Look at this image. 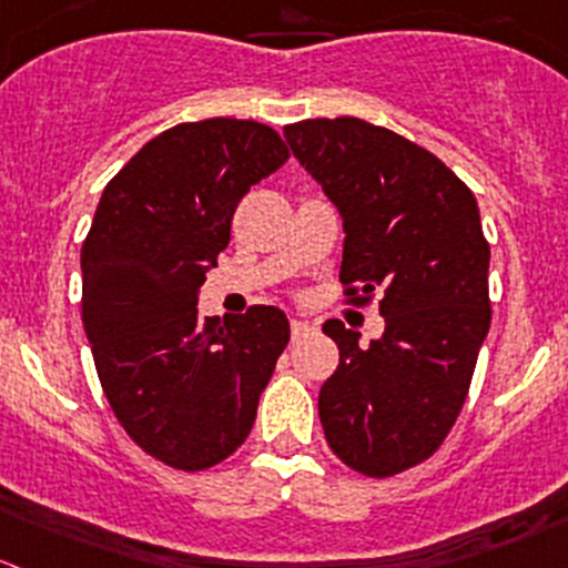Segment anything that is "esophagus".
Returning <instances> with one entry per match:
<instances>
[{
  "label": "esophagus",
  "instance_id": "1",
  "mask_svg": "<svg viewBox=\"0 0 568 568\" xmlns=\"http://www.w3.org/2000/svg\"><path fill=\"white\" fill-rule=\"evenodd\" d=\"M290 328H293V337H304V334L312 332V326L306 321H293L290 323Z\"/></svg>",
  "mask_w": 568,
  "mask_h": 568
}]
</instances>
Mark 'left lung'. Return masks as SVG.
Segmentation results:
<instances>
[{
  "instance_id": "left-lung-1",
  "label": "left lung",
  "mask_w": 568,
  "mask_h": 568,
  "mask_svg": "<svg viewBox=\"0 0 568 568\" xmlns=\"http://www.w3.org/2000/svg\"><path fill=\"white\" fill-rule=\"evenodd\" d=\"M284 136L343 214L345 301L379 298L385 317L368 348L323 323L339 348L317 398L323 432L348 468L393 477L440 449L490 328L477 200L437 155L365 119H304Z\"/></svg>"
}]
</instances>
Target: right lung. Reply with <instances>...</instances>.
Returning a JSON list of instances; mask_svg holds the SVG:
<instances>
[{
  "label": "right lung",
  "mask_w": 568,
  "mask_h": 568,
  "mask_svg": "<svg viewBox=\"0 0 568 568\" xmlns=\"http://www.w3.org/2000/svg\"><path fill=\"white\" fill-rule=\"evenodd\" d=\"M287 159L253 119L170 128L108 181L80 251V317L102 393L139 449L178 471L240 449L290 343L275 306L223 323L197 315L240 200Z\"/></svg>",
  "instance_id": "obj_1"
}]
</instances>
